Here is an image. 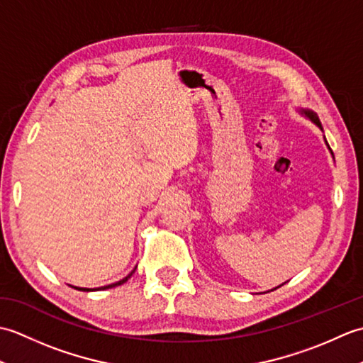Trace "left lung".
<instances>
[{
	"label": "left lung",
	"instance_id": "1",
	"mask_svg": "<svg viewBox=\"0 0 363 363\" xmlns=\"http://www.w3.org/2000/svg\"><path fill=\"white\" fill-rule=\"evenodd\" d=\"M301 113L306 115L307 118L312 120V121L315 123V125H317V126H318V128L323 130V128H321V123H320V118H318V115L315 113L313 111H311V109H301ZM325 140H326V138H325ZM326 145H328V142H326ZM328 146H329V145H328Z\"/></svg>",
	"mask_w": 363,
	"mask_h": 363
}]
</instances>
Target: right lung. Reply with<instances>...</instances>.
Here are the masks:
<instances>
[{
    "label": "right lung",
    "mask_w": 363,
    "mask_h": 363,
    "mask_svg": "<svg viewBox=\"0 0 363 363\" xmlns=\"http://www.w3.org/2000/svg\"><path fill=\"white\" fill-rule=\"evenodd\" d=\"M135 272V268L133 269V272H130L126 277H123L121 281H118V282H115V284H111V285H104V287H99V289H95V290H106V289H112V287H117V285H121V284H125L130 276H133V273ZM76 290H82V291H90V290H94V289H82V287H74Z\"/></svg>",
    "instance_id": "1"
}]
</instances>
